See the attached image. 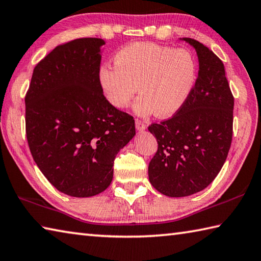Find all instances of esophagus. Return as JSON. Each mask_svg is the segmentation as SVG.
I'll use <instances>...</instances> for the list:
<instances>
[{"label": "esophagus", "instance_id": "1", "mask_svg": "<svg viewBox=\"0 0 261 261\" xmlns=\"http://www.w3.org/2000/svg\"><path fill=\"white\" fill-rule=\"evenodd\" d=\"M136 127H137V130H138V131L143 132L147 129V125H146L145 122L140 121V120H136Z\"/></svg>", "mask_w": 261, "mask_h": 261}]
</instances>
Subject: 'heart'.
I'll return each instance as SVG.
<instances>
[{"label": "heart", "instance_id": "heart-1", "mask_svg": "<svg viewBox=\"0 0 261 261\" xmlns=\"http://www.w3.org/2000/svg\"><path fill=\"white\" fill-rule=\"evenodd\" d=\"M115 66L102 65L98 82L106 100L117 110L129 106L138 91L134 111L161 117L177 113L191 94L197 66L191 52L155 43H134L116 54Z\"/></svg>", "mask_w": 261, "mask_h": 261}]
</instances>
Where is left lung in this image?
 I'll list each match as a JSON object with an SVG mask.
<instances>
[{
	"label": "left lung",
	"instance_id": "left-lung-1",
	"mask_svg": "<svg viewBox=\"0 0 261 261\" xmlns=\"http://www.w3.org/2000/svg\"><path fill=\"white\" fill-rule=\"evenodd\" d=\"M180 40L196 51L195 85L171 118L148 126L159 144L148 165L149 181L170 197L189 196L209 186L225 163L233 136L234 98L224 64L198 41Z\"/></svg>",
	"mask_w": 261,
	"mask_h": 261
}]
</instances>
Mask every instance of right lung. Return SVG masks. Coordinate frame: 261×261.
Listing matches in <instances>:
<instances>
[{"instance_id": "obj_1", "label": "right lung", "mask_w": 261, "mask_h": 261, "mask_svg": "<svg viewBox=\"0 0 261 261\" xmlns=\"http://www.w3.org/2000/svg\"><path fill=\"white\" fill-rule=\"evenodd\" d=\"M103 44L83 37L57 46L35 66L25 98L33 159L52 186L73 197L105 191L117 153L136 135L134 117L113 107L99 85Z\"/></svg>"}]
</instances>
